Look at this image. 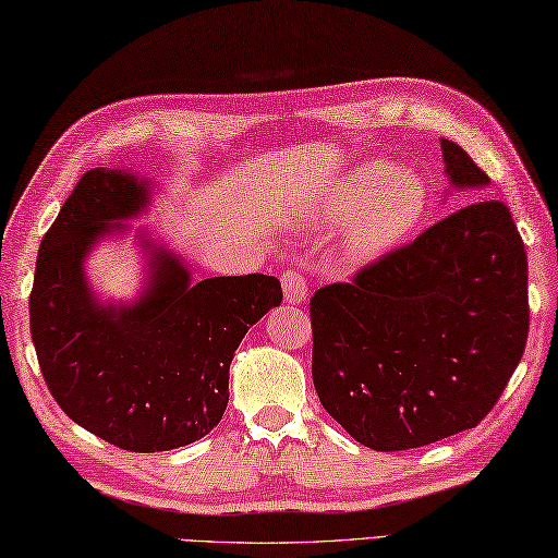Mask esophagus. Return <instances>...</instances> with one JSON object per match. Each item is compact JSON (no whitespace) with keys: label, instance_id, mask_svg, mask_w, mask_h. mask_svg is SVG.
<instances>
[{"label":"esophagus","instance_id":"obj_1","mask_svg":"<svg viewBox=\"0 0 558 558\" xmlns=\"http://www.w3.org/2000/svg\"><path fill=\"white\" fill-rule=\"evenodd\" d=\"M280 282H282V292H286V300L290 304H300L306 300V292H310V286L300 270H282L280 272Z\"/></svg>","mask_w":558,"mask_h":558}]
</instances>
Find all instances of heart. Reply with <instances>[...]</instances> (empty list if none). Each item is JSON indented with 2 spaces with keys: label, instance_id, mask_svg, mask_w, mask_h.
Listing matches in <instances>:
<instances>
[{
  "label": "heart",
  "instance_id": "b5f03b06",
  "mask_svg": "<svg viewBox=\"0 0 558 558\" xmlns=\"http://www.w3.org/2000/svg\"><path fill=\"white\" fill-rule=\"evenodd\" d=\"M426 194L422 182L396 174L388 162H366L348 172L324 201L328 222H345V252L354 260H372L390 252L417 228Z\"/></svg>",
  "mask_w": 558,
  "mask_h": 558
}]
</instances>
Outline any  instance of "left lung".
I'll return each instance as SVG.
<instances>
[{"instance_id": "left-lung-1", "label": "left lung", "mask_w": 558, "mask_h": 558, "mask_svg": "<svg viewBox=\"0 0 558 558\" xmlns=\"http://www.w3.org/2000/svg\"><path fill=\"white\" fill-rule=\"evenodd\" d=\"M456 186L489 177L441 138ZM312 376L322 405L374 450L429 446L477 426L523 357L525 244L504 201L482 198L316 290Z\"/></svg>"}]
</instances>
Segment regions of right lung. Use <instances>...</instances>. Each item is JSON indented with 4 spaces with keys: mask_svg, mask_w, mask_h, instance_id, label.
<instances>
[{
    "mask_svg": "<svg viewBox=\"0 0 558 558\" xmlns=\"http://www.w3.org/2000/svg\"><path fill=\"white\" fill-rule=\"evenodd\" d=\"M146 196L148 184L122 170L83 174L43 236L28 302L35 354L57 405L134 453L194 444L218 426L234 350L282 302L278 278L248 272L192 286L180 260L158 252L144 300L98 304L83 258Z\"/></svg>",
    "mask_w": 558,
    "mask_h": 558,
    "instance_id": "obj_1",
    "label": "right lung"
}]
</instances>
